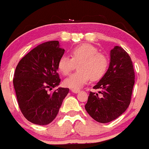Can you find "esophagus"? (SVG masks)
<instances>
[{
    "label": "esophagus",
    "instance_id": "obj_1",
    "mask_svg": "<svg viewBox=\"0 0 149 149\" xmlns=\"http://www.w3.org/2000/svg\"><path fill=\"white\" fill-rule=\"evenodd\" d=\"M71 91L73 92V93H79V92L80 89H72Z\"/></svg>",
    "mask_w": 149,
    "mask_h": 149
}]
</instances>
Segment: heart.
Here are the masks:
<instances>
[{"mask_svg": "<svg viewBox=\"0 0 149 149\" xmlns=\"http://www.w3.org/2000/svg\"><path fill=\"white\" fill-rule=\"evenodd\" d=\"M70 56L71 58L63 55L58 61V70L65 76L69 75L78 65L79 70L64 81V84L68 88L79 89L91 79H101L108 71V58L103 53H99L97 48L93 45H78L71 49Z\"/></svg>", "mask_w": 149, "mask_h": 149, "instance_id": "heart-1", "label": "heart"}]
</instances>
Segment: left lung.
Instances as JSON below:
<instances>
[{
  "label": "left lung",
  "instance_id": "8db88e82",
  "mask_svg": "<svg viewBox=\"0 0 149 149\" xmlns=\"http://www.w3.org/2000/svg\"><path fill=\"white\" fill-rule=\"evenodd\" d=\"M134 70L131 57L121 47L111 50L108 71L93 87L99 93L90 92L85 110L93 120L107 123L126 111L134 84Z\"/></svg>",
  "mask_w": 149,
  "mask_h": 149
}]
</instances>
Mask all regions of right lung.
Masks as SVG:
<instances>
[{
    "mask_svg": "<svg viewBox=\"0 0 149 149\" xmlns=\"http://www.w3.org/2000/svg\"><path fill=\"white\" fill-rule=\"evenodd\" d=\"M65 53L58 41L41 44L20 60L15 68L13 84L20 110L28 121L45 125L57 116L69 88L58 86L61 79L58 61Z\"/></svg>",
    "mask_w": 149,
    "mask_h": 149,
    "instance_id": "add662e5",
    "label": "right lung"
}]
</instances>
